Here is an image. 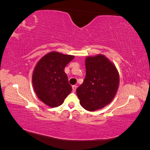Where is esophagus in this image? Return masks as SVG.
Wrapping results in <instances>:
<instances>
[{
  "mask_svg": "<svg viewBox=\"0 0 150 150\" xmlns=\"http://www.w3.org/2000/svg\"><path fill=\"white\" fill-rule=\"evenodd\" d=\"M76 88H77V86L74 85L72 86V92L73 93H75L76 92Z\"/></svg>",
  "mask_w": 150,
  "mask_h": 150,
  "instance_id": "esophagus-1",
  "label": "esophagus"
}]
</instances>
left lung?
<instances>
[{
	"label": "left lung",
	"mask_w": 150,
	"mask_h": 150,
	"mask_svg": "<svg viewBox=\"0 0 150 150\" xmlns=\"http://www.w3.org/2000/svg\"><path fill=\"white\" fill-rule=\"evenodd\" d=\"M86 77L76 89L83 108L94 111L103 108L114 99L120 84L115 65L103 54L86 58Z\"/></svg>",
	"instance_id": "1"
}]
</instances>
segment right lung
<instances>
[{
  "instance_id": "1",
  "label": "right lung",
  "mask_w": 150,
  "mask_h": 150,
  "mask_svg": "<svg viewBox=\"0 0 150 150\" xmlns=\"http://www.w3.org/2000/svg\"><path fill=\"white\" fill-rule=\"evenodd\" d=\"M74 58L52 51L38 62L33 74V84L38 98L46 105L59 106L71 92L64 68Z\"/></svg>"
}]
</instances>
